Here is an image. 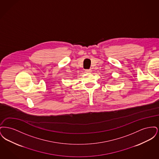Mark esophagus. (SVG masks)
Returning <instances> with one entry per match:
<instances>
[{
    "label": "esophagus",
    "mask_w": 159,
    "mask_h": 159,
    "mask_svg": "<svg viewBox=\"0 0 159 159\" xmlns=\"http://www.w3.org/2000/svg\"><path fill=\"white\" fill-rule=\"evenodd\" d=\"M91 71H92V70H91V69H88V70H85V72L86 73H91Z\"/></svg>",
    "instance_id": "obj_1"
}]
</instances>
